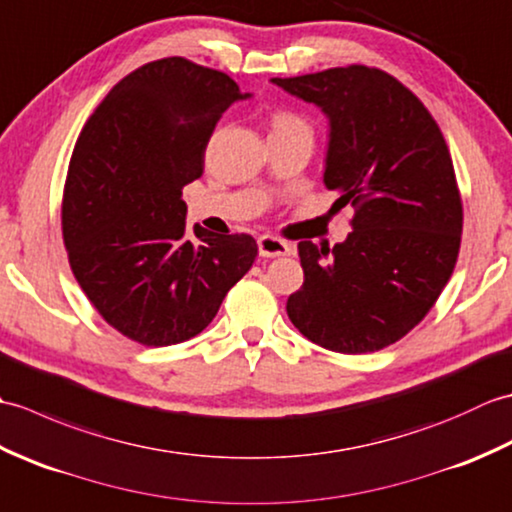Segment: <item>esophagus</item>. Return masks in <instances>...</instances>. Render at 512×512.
Here are the masks:
<instances>
[{"mask_svg":"<svg viewBox=\"0 0 512 512\" xmlns=\"http://www.w3.org/2000/svg\"><path fill=\"white\" fill-rule=\"evenodd\" d=\"M257 248L262 257H281V255H290L292 246L284 239H279L275 235H262L257 239Z\"/></svg>","mask_w":512,"mask_h":512,"instance_id":"34e87169","label":"esophagus"}]
</instances>
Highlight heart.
I'll return each instance as SVG.
<instances>
[{"instance_id": "1", "label": "heart", "mask_w": 512, "mask_h": 512, "mask_svg": "<svg viewBox=\"0 0 512 512\" xmlns=\"http://www.w3.org/2000/svg\"><path fill=\"white\" fill-rule=\"evenodd\" d=\"M297 127H308L303 123V118L290 112H277L273 116V132H286V129H297Z\"/></svg>"}]
</instances>
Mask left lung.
<instances>
[{
  "instance_id": "8db88e82",
  "label": "left lung",
  "mask_w": 512,
  "mask_h": 512,
  "mask_svg": "<svg viewBox=\"0 0 512 512\" xmlns=\"http://www.w3.org/2000/svg\"><path fill=\"white\" fill-rule=\"evenodd\" d=\"M330 118L325 187L354 209L345 242L303 239V286L292 325L325 350L367 354L427 317L460 253L462 198L453 160L427 107L367 65L273 79Z\"/></svg>"
}]
</instances>
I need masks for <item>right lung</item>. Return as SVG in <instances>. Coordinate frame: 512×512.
Instances as JSON below:
<instances>
[{"label": "right lung", "instance_id": "1", "mask_svg": "<svg viewBox=\"0 0 512 512\" xmlns=\"http://www.w3.org/2000/svg\"><path fill=\"white\" fill-rule=\"evenodd\" d=\"M248 96L220 70L158 59L118 81L76 140L61 204L65 250L92 306L127 339H193L255 262L246 233L195 224L189 237L182 200L220 116Z\"/></svg>", "mask_w": 512, "mask_h": 512}]
</instances>
